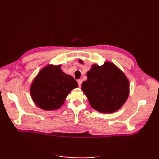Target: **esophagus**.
Here are the masks:
<instances>
[{
	"mask_svg": "<svg viewBox=\"0 0 159 159\" xmlns=\"http://www.w3.org/2000/svg\"><path fill=\"white\" fill-rule=\"evenodd\" d=\"M82 82H83V80H82L81 79L78 80V84H79V86L81 85V83H82Z\"/></svg>",
	"mask_w": 159,
	"mask_h": 159,
	"instance_id": "esophagus-1",
	"label": "esophagus"
}]
</instances>
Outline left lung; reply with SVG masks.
Masks as SVG:
<instances>
[{
    "mask_svg": "<svg viewBox=\"0 0 159 159\" xmlns=\"http://www.w3.org/2000/svg\"><path fill=\"white\" fill-rule=\"evenodd\" d=\"M87 80L82 83L81 89L97 111L115 112L127 100L129 81L115 64L109 61L102 66L93 64L87 72Z\"/></svg>",
    "mask_w": 159,
    "mask_h": 159,
    "instance_id": "left-lung-1",
    "label": "left lung"
}]
</instances>
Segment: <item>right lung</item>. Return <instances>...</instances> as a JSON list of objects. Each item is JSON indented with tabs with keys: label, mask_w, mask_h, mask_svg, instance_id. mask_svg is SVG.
Listing matches in <instances>:
<instances>
[{
	"label": "right lung",
	"mask_w": 159,
	"mask_h": 159,
	"mask_svg": "<svg viewBox=\"0 0 159 159\" xmlns=\"http://www.w3.org/2000/svg\"><path fill=\"white\" fill-rule=\"evenodd\" d=\"M61 66L48 65L41 69L31 86L35 104L44 110L57 109L78 83L71 76L64 73Z\"/></svg>",
	"instance_id": "add662e5"
}]
</instances>
